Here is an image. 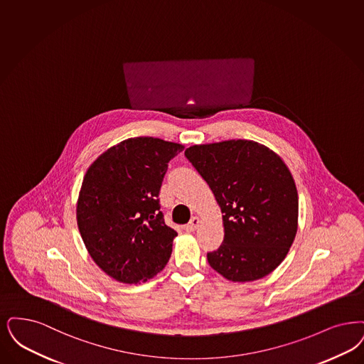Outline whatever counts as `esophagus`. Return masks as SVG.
I'll return each mask as SVG.
<instances>
[{
	"mask_svg": "<svg viewBox=\"0 0 364 364\" xmlns=\"http://www.w3.org/2000/svg\"><path fill=\"white\" fill-rule=\"evenodd\" d=\"M199 225H200V219L198 218V217H193V218H191L189 223L184 226V229H186V232L191 233V232H195Z\"/></svg>",
	"mask_w": 364,
	"mask_h": 364,
	"instance_id": "34e87169",
	"label": "esophagus"
}]
</instances>
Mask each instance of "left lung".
<instances>
[{
  "mask_svg": "<svg viewBox=\"0 0 364 364\" xmlns=\"http://www.w3.org/2000/svg\"><path fill=\"white\" fill-rule=\"evenodd\" d=\"M184 154L223 214V242L207 253L211 268L240 283L271 274L298 230V192L284 161L247 139L193 145Z\"/></svg>",
  "mask_w": 364,
  "mask_h": 364,
  "instance_id": "left-lung-1",
  "label": "left lung"
}]
</instances>
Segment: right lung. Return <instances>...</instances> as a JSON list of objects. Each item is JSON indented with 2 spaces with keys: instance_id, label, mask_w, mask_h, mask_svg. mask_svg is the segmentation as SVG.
Here are the masks:
<instances>
[{
  "instance_id": "1",
  "label": "right lung",
  "mask_w": 364,
  "mask_h": 364,
  "mask_svg": "<svg viewBox=\"0 0 364 364\" xmlns=\"http://www.w3.org/2000/svg\"><path fill=\"white\" fill-rule=\"evenodd\" d=\"M184 146L136 136L109 147L87 168L77 225L93 262L108 277L144 283L164 269L177 233L161 213L168 162Z\"/></svg>"
}]
</instances>
